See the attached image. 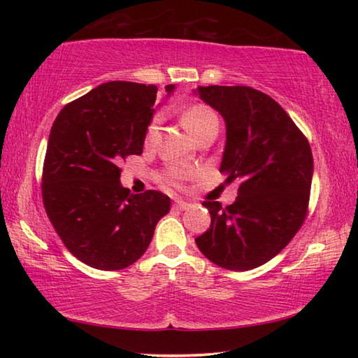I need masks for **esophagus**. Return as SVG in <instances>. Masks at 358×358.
Instances as JSON below:
<instances>
[{"label": "esophagus", "mask_w": 358, "mask_h": 358, "mask_svg": "<svg viewBox=\"0 0 358 358\" xmlns=\"http://www.w3.org/2000/svg\"><path fill=\"white\" fill-rule=\"evenodd\" d=\"M173 208H177V210H187V208H191V203H187V202H185V201H175Z\"/></svg>", "instance_id": "1"}]
</instances>
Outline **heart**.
<instances>
[{
  "label": "heart",
  "mask_w": 358,
  "mask_h": 358,
  "mask_svg": "<svg viewBox=\"0 0 358 358\" xmlns=\"http://www.w3.org/2000/svg\"><path fill=\"white\" fill-rule=\"evenodd\" d=\"M181 120H183V124L186 126V129L191 132L194 137H197L201 132H203L207 128L213 124H217V117L216 113L211 110L210 107L203 106V104H194L191 107H187L186 110L181 115ZM157 124H159V118L155 117L153 120L150 121L147 132H145V142H151L156 136L157 131ZM185 177H187L186 171H181V169H175V171L169 172L164 181L167 185L172 186H178L180 181L183 180Z\"/></svg>",
  "instance_id": "1"
}]
</instances>
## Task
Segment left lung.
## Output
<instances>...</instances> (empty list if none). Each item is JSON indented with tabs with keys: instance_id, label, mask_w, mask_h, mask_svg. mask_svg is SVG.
<instances>
[{
	"instance_id": "left-lung-1",
	"label": "left lung",
	"mask_w": 358,
	"mask_h": 358,
	"mask_svg": "<svg viewBox=\"0 0 358 358\" xmlns=\"http://www.w3.org/2000/svg\"><path fill=\"white\" fill-rule=\"evenodd\" d=\"M201 99L226 120L220 171L238 181L232 205L205 201L211 226L196 238L205 257L222 268H256L289 245L306 220L313 153L286 110L259 90L199 87Z\"/></svg>"
}]
</instances>
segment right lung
<instances>
[{
    "mask_svg": "<svg viewBox=\"0 0 358 358\" xmlns=\"http://www.w3.org/2000/svg\"><path fill=\"white\" fill-rule=\"evenodd\" d=\"M173 85H167L171 94ZM157 87L107 82L66 104L53 121L42 169V202L69 252L93 268H126L143 256L171 199L132 196L120 164L142 155Z\"/></svg>",
    "mask_w": 358,
    "mask_h": 358,
    "instance_id": "1",
    "label": "right lung"
}]
</instances>
